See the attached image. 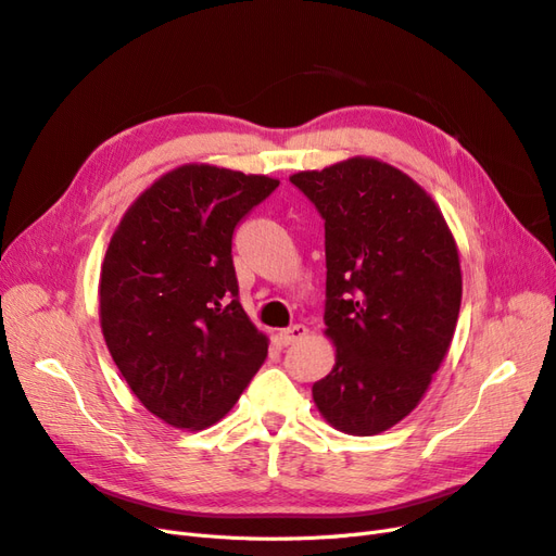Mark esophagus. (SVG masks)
<instances>
[{
	"mask_svg": "<svg viewBox=\"0 0 556 556\" xmlns=\"http://www.w3.org/2000/svg\"><path fill=\"white\" fill-rule=\"evenodd\" d=\"M306 333H308V329H306L304 325H292V327H288V329H280V331H278V339H280L282 345H292V343L304 339Z\"/></svg>",
	"mask_w": 556,
	"mask_h": 556,
	"instance_id": "obj_1",
	"label": "esophagus"
}]
</instances>
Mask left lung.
<instances>
[{
	"label": "left lung",
	"instance_id": "1",
	"mask_svg": "<svg viewBox=\"0 0 556 556\" xmlns=\"http://www.w3.org/2000/svg\"><path fill=\"white\" fill-rule=\"evenodd\" d=\"M290 180L325 217V336L336 364L313 384L327 422L374 435L410 415L439 371L462 306L459 248L408 174L355 155Z\"/></svg>",
	"mask_w": 556,
	"mask_h": 556
}]
</instances>
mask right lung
<instances>
[{
  "label": "right lung",
  "instance_id": "right-lung-1",
  "mask_svg": "<svg viewBox=\"0 0 556 556\" xmlns=\"http://www.w3.org/2000/svg\"><path fill=\"white\" fill-rule=\"evenodd\" d=\"M278 178L190 162L131 201L99 274V325L143 408L176 429L213 427L266 359L231 262L241 217Z\"/></svg>",
  "mask_w": 556,
  "mask_h": 556
}]
</instances>
